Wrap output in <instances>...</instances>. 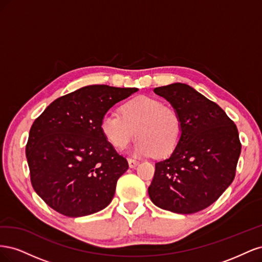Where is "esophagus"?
<instances>
[{"mask_svg":"<svg viewBox=\"0 0 262 262\" xmlns=\"http://www.w3.org/2000/svg\"><path fill=\"white\" fill-rule=\"evenodd\" d=\"M128 163H129V167H130V168L137 167V166L139 165V162H138V161H136V160H132V158H129V160H128Z\"/></svg>","mask_w":262,"mask_h":262,"instance_id":"obj_1","label":"esophagus"}]
</instances>
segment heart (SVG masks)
<instances>
[{"mask_svg": "<svg viewBox=\"0 0 262 262\" xmlns=\"http://www.w3.org/2000/svg\"><path fill=\"white\" fill-rule=\"evenodd\" d=\"M99 128L104 139L116 149L125 148L136 134L139 140L134 153L141 156L168 155L182 136V121L176 110L147 96L124 102L120 115L107 113Z\"/></svg>", "mask_w": 262, "mask_h": 262, "instance_id": "heart-1", "label": "heart"}]
</instances>
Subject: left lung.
Instances as JSON below:
<instances>
[{
    "mask_svg": "<svg viewBox=\"0 0 262 262\" xmlns=\"http://www.w3.org/2000/svg\"><path fill=\"white\" fill-rule=\"evenodd\" d=\"M154 93L179 114L182 136L170 156L155 164L148 195L163 210L199 212L215 202L235 178L242 150L238 130L217 104L187 84L156 87Z\"/></svg>",
    "mask_w": 262,
    "mask_h": 262,
    "instance_id": "8db88e82",
    "label": "left lung"
}]
</instances>
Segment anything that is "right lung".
Masks as SVG:
<instances>
[{"label":"right lung","instance_id":"add662e5","mask_svg":"<svg viewBox=\"0 0 262 262\" xmlns=\"http://www.w3.org/2000/svg\"><path fill=\"white\" fill-rule=\"evenodd\" d=\"M138 89L90 85L52 101L33 123L26 145L37 194L70 217L90 215L112 202L128 162L102 137L108 110Z\"/></svg>","mask_w":262,"mask_h":262}]
</instances>
